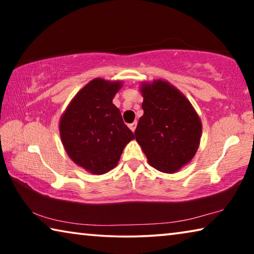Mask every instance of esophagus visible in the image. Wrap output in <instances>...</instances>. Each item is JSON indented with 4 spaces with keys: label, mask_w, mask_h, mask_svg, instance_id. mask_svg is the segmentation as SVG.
<instances>
[{
    "label": "esophagus",
    "mask_w": 254,
    "mask_h": 254,
    "mask_svg": "<svg viewBox=\"0 0 254 254\" xmlns=\"http://www.w3.org/2000/svg\"><path fill=\"white\" fill-rule=\"evenodd\" d=\"M136 124H137V123H136V121H135V122H133V123H131V124H130V126H128V127H130V128H131V130H132L133 132L135 131V128H136Z\"/></svg>",
    "instance_id": "esophagus-1"
}]
</instances>
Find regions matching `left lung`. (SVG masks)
I'll use <instances>...</instances> for the list:
<instances>
[{
  "label": "left lung",
  "mask_w": 254,
  "mask_h": 254,
  "mask_svg": "<svg viewBox=\"0 0 254 254\" xmlns=\"http://www.w3.org/2000/svg\"><path fill=\"white\" fill-rule=\"evenodd\" d=\"M143 115L135 139L150 165L173 174L191 160L198 149L201 123L189 101L163 80L143 84Z\"/></svg>",
  "instance_id": "obj_1"
}]
</instances>
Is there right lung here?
I'll use <instances>...</instances> for the list:
<instances>
[{
    "label": "right lung",
    "mask_w": 254,
    "mask_h": 254,
    "mask_svg": "<svg viewBox=\"0 0 254 254\" xmlns=\"http://www.w3.org/2000/svg\"><path fill=\"white\" fill-rule=\"evenodd\" d=\"M120 88L119 81L101 78L89 81L60 120V137L68 156L92 174L113 169L124 147L134 139L112 102Z\"/></svg>",
    "instance_id": "add662e5"
}]
</instances>
